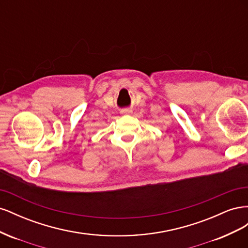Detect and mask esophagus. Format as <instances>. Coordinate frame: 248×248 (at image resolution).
Wrapping results in <instances>:
<instances>
[{"mask_svg": "<svg viewBox=\"0 0 248 248\" xmlns=\"http://www.w3.org/2000/svg\"><path fill=\"white\" fill-rule=\"evenodd\" d=\"M121 112H122V114H131L132 110L130 108H123L121 110Z\"/></svg>", "mask_w": 248, "mask_h": 248, "instance_id": "34e87169", "label": "esophagus"}]
</instances>
